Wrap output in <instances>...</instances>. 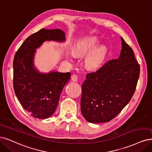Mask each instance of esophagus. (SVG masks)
<instances>
[{"instance_id":"34e87169","label":"esophagus","mask_w":152,"mask_h":152,"mask_svg":"<svg viewBox=\"0 0 152 152\" xmlns=\"http://www.w3.org/2000/svg\"><path fill=\"white\" fill-rule=\"evenodd\" d=\"M78 79V77L76 75H72L71 76V80L74 82H77Z\"/></svg>"}]
</instances>
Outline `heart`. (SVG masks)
<instances>
[{"label": "heart", "mask_w": 152, "mask_h": 152, "mask_svg": "<svg viewBox=\"0 0 152 152\" xmlns=\"http://www.w3.org/2000/svg\"><path fill=\"white\" fill-rule=\"evenodd\" d=\"M100 39L95 36H88L78 40L74 47V52L78 56H86V64L89 69H94L103 63L108 53V48L105 44H101ZM71 58H75L71 53Z\"/></svg>", "instance_id": "b5f03b06"}]
</instances>
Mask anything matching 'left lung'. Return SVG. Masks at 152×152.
I'll return each instance as SVG.
<instances>
[{"instance_id":"left-lung-1","label":"left lung","mask_w":152,"mask_h":152,"mask_svg":"<svg viewBox=\"0 0 152 152\" xmlns=\"http://www.w3.org/2000/svg\"><path fill=\"white\" fill-rule=\"evenodd\" d=\"M119 58L88 73L81 85V111L93 123L111 120L131 100L140 76V66L133 49L121 37Z\"/></svg>"}]
</instances>
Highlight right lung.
<instances>
[{"label":"right lung","instance_id":"1","mask_svg":"<svg viewBox=\"0 0 152 152\" xmlns=\"http://www.w3.org/2000/svg\"><path fill=\"white\" fill-rule=\"evenodd\" d=\"M61 29H41L27 38L16 53L14 62V89L23 108L39 119L48 118L57 108L70 72H40L34 64L36 49L46 41L64 42Z\"/></svg>","mask_w":152,"mask_h":152}]
</instances>
